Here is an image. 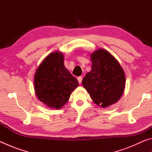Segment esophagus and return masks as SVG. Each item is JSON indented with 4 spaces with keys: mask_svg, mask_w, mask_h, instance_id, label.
I'll return each instance as SVG.
<instances>
[{
    "mask_svg": "<svg viewBox=\"0 0 152 152\" xmlns=\"http://www.w3.org/2000/svg\"><path fill=\"white\" fill-rule=\"evenodd\" d=\"M82 78L81 76H79V77H78V82L80 84L82 82Z\"/></svg>",
    "mask_w": 152,
    "mask_h": 152,
    "instance_id": "esophagus-1",
    "label": "esophagus"
}]
</instances>
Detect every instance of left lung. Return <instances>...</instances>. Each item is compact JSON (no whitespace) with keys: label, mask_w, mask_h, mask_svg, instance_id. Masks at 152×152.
<instances>
[{"label":"left lung","mask_w":152,"mask_h":152,"mask_svg":"<svg viewBox=\"0 0 152 152\" xmlns=\"http://www.w3.org/2000/svg\"><path fill=\"white\" fill-rule=\"evenodd\" d=\"M92 68L82 80V86L95 104L106 108L121 99L125 88L121 66L109 51L100 48L91 53Z\"/></svg>","instance_id":"left-lung-1"}]
</instances>
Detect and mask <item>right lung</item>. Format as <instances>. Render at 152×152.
Returning <instances> with one entry per match:
<instances>
[{
  "instance_id": "right-lung-1",
  "label": "right lung",
  "mask_w": 152,
  "mask_h": 152,
  "mask_svg": "<svg viewBox=\"0 0 152 152\" xmlns=\"http://www.w3.org/2000/svg\"><path fill=\"white\" fill-rule=\"evenodd\" d=\"M63 53L55 51L46 56L34 74L37 99L50 109H61L70 99L78 82L64 66Z\"/></svg>"
}]
</instances>
